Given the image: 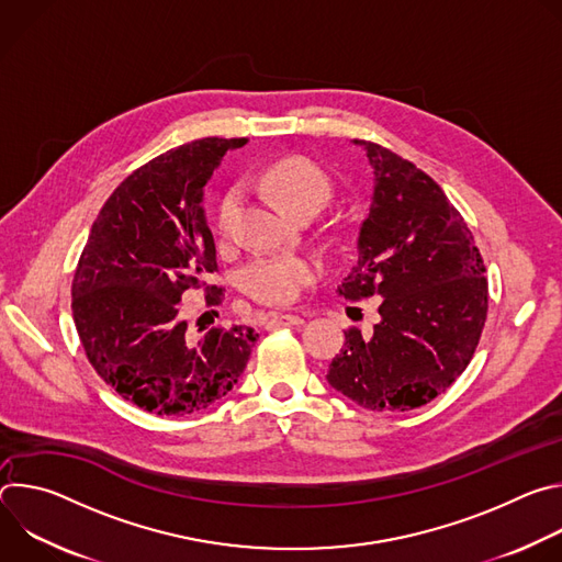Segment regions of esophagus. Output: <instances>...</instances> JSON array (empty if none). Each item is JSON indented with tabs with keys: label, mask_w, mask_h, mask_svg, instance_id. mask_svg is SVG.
<instances>
[{
	"label": "esophagus",
	"mask_w": 562,
	"mask_h": 562,
	"mask_svg": "<svg viewBox=\"0 0 562 562\" xmlns=\"http://www.w3.org/2000/svg\"><path fill=\"white\" fill-rule=\"evenodd\" d=\"M269 325L271 327H300V325H304V317L291 315V313H273Z\"/></svg>",
	"instance_id": "obj_1"
}]
</instances>
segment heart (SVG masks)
<instances>
[{
	"instance_id": "heart-1",
	"label": "heart",
	"mask_w": 562,
	"mask_h": 562,
	"mask_svg": "<svg viewBox=\"0 0 562 562\" xmlns=\"http://www.w3.org/2000/svg\"><path fill=\"white\" fill-rule=\"evenodd\" d=\"M260 184L282 209L297 215L304 209H323L331 195L325 171L306 157H284L262 171ZM237 209V195L226 193L217 206V226L226 231ZM319 276V262L311 256L269 254L254 258L243 271L249 295L265 304H291Z\"/></svg>"
}]
</instances>
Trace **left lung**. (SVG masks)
<instances>
[{"mask_svg":"<svg viewBox=\"0 0 562 562\" xmlns=\"http://www.w3.org/2000/svg\"><path fill=\"white\" fill-rule=\"evenodd\" d=\"M373 169L358 262L338 293L382 297L364 338L345 334L329 384L371 412L427 405L467 369L487 319L485 265L462 215L409 159L353 139Z\"/></svg>","mask_w":562,"mask_h":562,"instance_id":"left-lung-1","label":"left lung"}]
</instances>
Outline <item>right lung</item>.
Listing matches in <instances>:
<instances>
[{
	"label": "right lung",
	"mask_w": 562,
	"mask_h": 562,
	"mask_svg": "<svg viewBox=\"0 0 562 562\" xmlns=\"http://www.w3.org/2000/svg\"><path fill=\"white\" fill-rule=\"evenodd\" d=\"M247 139L204 137L128 176L91 226L72 278V319L89 362L124 400L155 416L202 412L245 371L258 334L215 327L191 338L182 295L217 271L204 187ZM209 304L222 289L206 286Z\"/></svg>",
	"instance_id": "obj_1"
}]
</instances>
